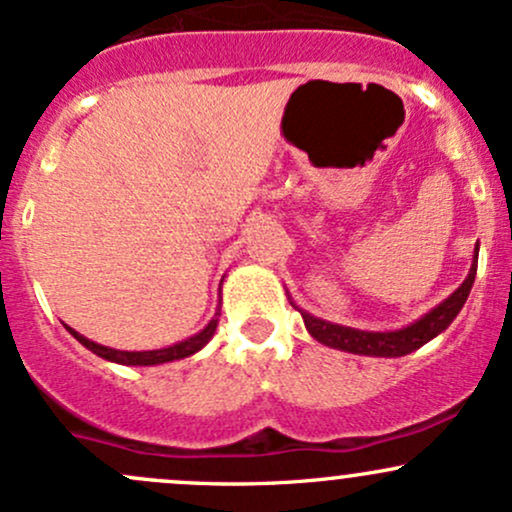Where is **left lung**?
Instances as JSON below:
<instances>
[{
	"label": "left lung",
	"mask_w": 512,
	"mask_h": 512,
	"mask_svg": "<svg viewBox=\"0 0 512 512\" xmlns=\"http://www.w3.org/2000/svg\"><path fill=\"white\" fill-rule=\"evenodd\" d=\"M476 250H479V247H476ZM476 267H479V255H474V265H471L469 277L464 279V284L459 286L449 299L442 301L437 308H432L428 316L415 320L408 328L396 330V333H364V330H352L345 328V325L325 323V320L308 316V313L303 311L301 318L313 338L323 342V345L335 347V350L372 357H403L408 355V352L423 347L425 342H430L435 335H440L442 330L457 318V313L462 311L466 299H469L471 284H474L476 279Z\"/></svg>",
	"instance_id": "8db88e82"
}]
</instances>
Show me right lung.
<instances>
[{
	"mask_svg": "<svg viewBox=\"0 0 512 512\" xmlns=\"http://www.w3.org/2000/svg\"><path fill=\"white\" fill-rule=\"evenodd\" d=\"M216 325H218V318H213L209 325H206L204 330H201L199 335H194V338L184 340V342H177V345L172 347H165V350H150V352H121V350H111V347H101L97 342L82 338L80 333H75L72 328L70 330L72 335H75L77 340L82 342L87 350H92L94 355L104 357V359H111V362H119V364H138V367H150V364H162V362H172V359H182V357H189L194 355V352H199L201 347L209 342V338L213 333H216Z\"/></svg>",
	"mask_w": 512,
	"mask_h": 512,
	"instance_id": "add662e5",
	"label": "right lung"
}]
</instances>
